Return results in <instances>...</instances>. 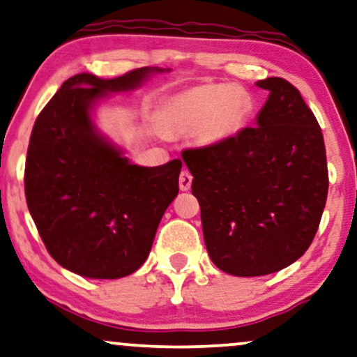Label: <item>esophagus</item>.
<instances>
[{"mask_svg": "<svg viewBox=\"0 0 357 357\" xmlns=\"http://www.w3.org/2000/svg\"><path fill=\"white\" fill-rule=\"evenodd\" d=\"M191 184H192V176L189 171L184 169L181 174H179V189L181 191H189L191 189Z\"/></svg>", "mask_w": 357, "mask_h": 357, "instance_id": "obj_1", "label": "esophagus"}]
</instances>
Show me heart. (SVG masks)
<instances>
[{
  "label": "heart",
  "mask_w": 357,
  "mask_h": 357,
  "mask_svg": "<svg viewBox=\"0 0 357 357\" xmlns=\"http://www.w3.org/2000/svg\"><path fill=\"white\" fill-rule=\"evenodd\" d=\"M250 99L243 91L227 84H206L178 94L166 104L163 129L166 134L196 130L204 145L222 144L238 134L248 117Z\"/></svg>",
  "instance_id": "obj_1"
}]
</instances>
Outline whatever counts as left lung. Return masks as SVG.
I'll return each mask as SVG.
<instances>
[{
  "label": "left lung",
  "instance_id": "1",
  "mask_svg": "<svg viewBox=\"0 0 357 357\" xmlns=\"http://www.w3.org/2000/svg\"><path fill=\"white\" fill-rule=\"evenodd\" d=\"M256 86L269 96L255 127L183 153L208 256L241 278L275 273L301 258L328 196L323 134L298 89L278 76Z\"/></svg>",
  "mask_w": 357,
  "mask_h": 357
}]
</instances>
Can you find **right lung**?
<instances>
[{
  "label": "right lung",
  "mask_w": 357,
  "mask_h": 357,
  "mask_svg": "<svg viewBox=\"0 0 357 357\" xmlns=\"http://www.w3.org/2000/svg\"><path fill=\"white\" fill-rule=\"evenodd\" d=\"M155 71L71 76L42 109L27 149L24 189L47 251L71 273L119 279L149 258L156 228L179 191L181 160L132 165L99 134L91 111L107 93L140 86Z\"/></svg>",
  "instance_id": "right-lung-1"
}]
</instances>
